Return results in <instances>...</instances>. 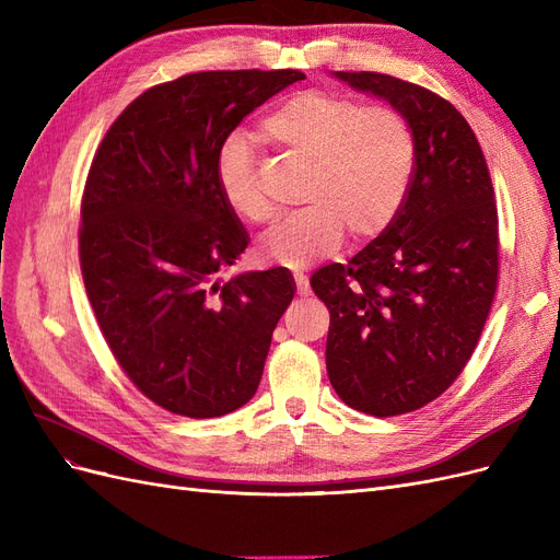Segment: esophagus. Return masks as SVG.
<instances>
[{
	"instance_id": "1",
	"label": "esophagus",
	"mask_w": 560,
	"mask_h": 560,
	"mask_svg": "<svg viewBox=\"0 0 560 560\" xmlns=\"http://www.w3.org/2000/svg\"><path fill=\"white\" fill-rule=\"evenodd\" d=\"M294 282H296V287H299V294H308L306 270H303V268H294Z\"/></svg>"
}]
</instances>
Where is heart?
<instances>
[{
    "mask_svg": "<svg viewBox=\"0 0 560 560\" xmlns=\"http://www.w3.org/2000/svg\"><path fill=\"white\" fill-rule=\"evenodd\" d=\"M259 135L308 163L299 189L306 206L259 243L268 261H311L341 245L346 231L354 241L374 238L409 191L416 135L409 118L393 107H364L329 91H299L261 118ZM214 175L229 210L243 222L266 224L273 217L243 135H231L219 147Z\"/></svg>",
    "mask_w": 560,
    "mask_h": 560,
    "instance_id": "heart-1",
    "label": "heart"
}]
</instances>
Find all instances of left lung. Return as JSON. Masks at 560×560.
Here are the masks:
<instances>
[{
	"label": "left lung",
	"mask_w": 560,
	"mask_h": 560,
	"mask_svg": "<svg viewBox=\"0 0 560 560\" xmlns=\"http://www.w3.org/2000/svg\"><path fill=\"white\" fill-rule=\"evenodd\" d=\"M383 97L416 135L409 191L348 264L311 278L329 308L327 374L350 409H420L463 374L498 290V206L477 135L448 100L378 72H336Z\"/></svg>",
	"instance_id": "left-lung-1"
}]
</instances>
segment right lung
Segmentation results:
<instances>
[{
	"mask_svg": "<svg viewBox=\"0 0 560 560\" xmlns=\"http://www.w3.org/2000/svg\"><path fill=\"white\" fill-rule=\"evenodd\" d=\"M299 70L196 72L144 91L100 142L81 200L79 259L114 358L144 397L186 418L257 393L294 299L287 268L231 280L249 235L219 194L217 151Z\"/></svg>",
	"mask_w": 560,
	"mask_h": 560,
	"instance_id": "obj_1",
	"label": "right lung"
}]
</instances>
